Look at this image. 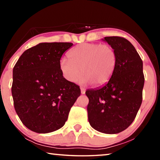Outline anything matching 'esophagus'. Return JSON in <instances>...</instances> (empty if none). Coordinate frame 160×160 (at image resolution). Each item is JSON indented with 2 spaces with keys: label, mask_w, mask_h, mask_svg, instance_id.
<instances>
[{
  "label": "esophagus",
  "mask_w": 160,
  "mask_h": 160,
  "mask_svg": "<svg viewBox=\"0 0 160 160\" xmlns=\"http://www.w3.org/2000/svg\"><path fill=\"white\" fill-rule=\"evenodd\" d=\"M80 90H81V93H82V94L85 93V89L82 88V87H81V88H80Z\"/></svg>",
  "instance_id": "34e87169"
}]
</instances>
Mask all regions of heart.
<instances>
[{"mask_svg":"<svg viewBox=\"0 0 160 160\" xmlns=\"http://www.w3.org/2000/svg\"><path fill=\"white\" fill-rule=\"evenodd\" d=\"M69 60L62 58L59 67L62 75L69 82H75L81 75L84 83L92 82L102 86L109 82L117 65V55L108 44L83 43L68 53Z\"/></svg>","mask_w":160,"mask_h":160,"instance_id":"b5f03b06","label":"heart"}]
</instances>
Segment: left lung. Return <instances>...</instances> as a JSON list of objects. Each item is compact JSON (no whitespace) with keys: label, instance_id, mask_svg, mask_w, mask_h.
Listing matches in <instances>:
<instances>
[{"label":"left lung","instance_id":"1","mask_svg":"<svg viewBox=\"0 0 160 160\" xmlns=\"http://www.w3.org/2000/svg\"><path fill=\"white\" fill-rule=\"evenodd\" d=\"M103 40L114 48L117 65L106 85L85 92L89 99L88 121L97 131L116 134L131 125L142 104V61L125 38L107 37Z\"/></svg>","mask_w":160,"mask_h":160}]
</instances>
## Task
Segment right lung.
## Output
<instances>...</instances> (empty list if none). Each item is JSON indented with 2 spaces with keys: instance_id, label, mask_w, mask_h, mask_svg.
I'll return each mask as SVG.
<instances>
[{
  "instance_id": "add662e5",
  "label": "right lung",
  "mask_w": 160,
  "mask_h": 160,
  "mask_svg": "<svg viewBox=\"0 0 160 160\" xmlns=\"http://www.w3.org/2000/svg\"><path fill=\"white\" fill-rule=\"evenodd\" d=\"M72 43H40L22 54L12 70L15 112L27 128L48 133L64 126L80 87L66 80L59 63Z\"/></svg>"
}]
</instances>
